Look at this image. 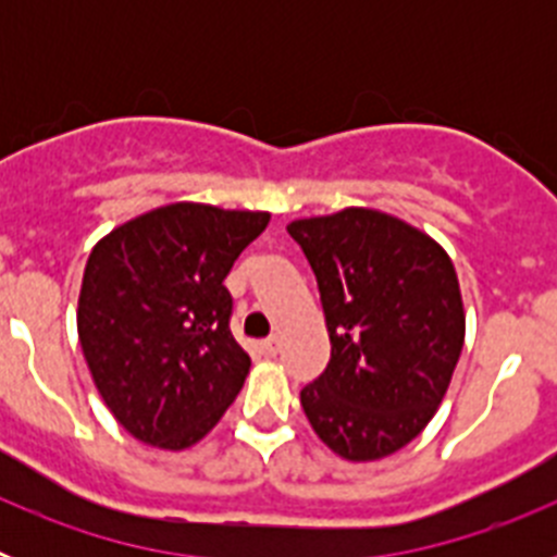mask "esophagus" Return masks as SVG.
<instances>
[{"label":"esophagus","mask_w":557,"mask_h":557,"mask_svg":"<svg viewBox=\"0 0 557 557\" xmlns=\"http://www.w3.org/2000/svg\"><path fill=\"white\" fill-rule=\"evenodd\" d=\"M259 351L264 354V357H275L278 354V337H268L259 343Z\"/></svg>","instance_id":"34e87169"}]
</instances>
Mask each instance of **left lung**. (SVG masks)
Listing matches in <instances>:
<instances>
[{
	"label": "left lung",
	"instance_id": "obj_1",
	"mask_svg": "<svg viewBox=\"0 0 557 557\" xmlns=\"http://www.w3.org/2000/svg\"><path fill=\"white\" fill-rule=\"evenodd\" d=\"M287 231L318 278L332 343L326 371L301 391L309 424L346 460L393 455L430 424L460 359L455 264L385 211L343 209Z\"/></svg>",
	"mask_w": 557,
	"mask_h": 557
}]
</instances>
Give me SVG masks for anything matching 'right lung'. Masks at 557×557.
Returning <instances> with one entry per match:
<instances>
[{
	"mask_svg": "<svg viewBox=\"0 0 557 557\" xmlns=\"http://www.w3.org/2000/svg\"><path fill=\"white\" fill-rule=\"evenodd\" d=\"M268 211L172 203L113 228L83 273L77 334L113 418L159 449H189L243 391L225 275Z\"/></svg>",
	"mask_w": 557,
	"mask_h": 557,
	"instance_id": "add662e5",
	"label": "right lung"
}]
</instances>
